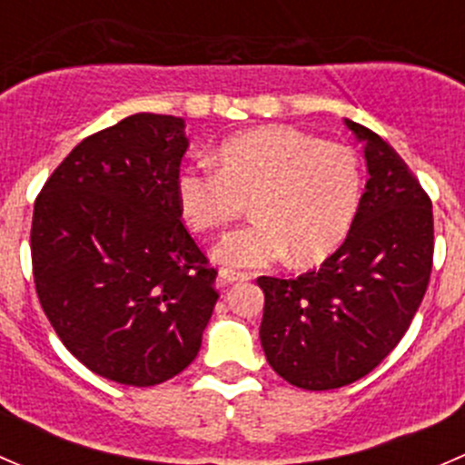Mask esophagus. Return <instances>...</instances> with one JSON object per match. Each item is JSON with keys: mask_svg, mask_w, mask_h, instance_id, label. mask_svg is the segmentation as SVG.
<instances>
[{"mask_svg": "<svg viewBox=\"0 0 465 465\" xmlns=\"http://www.w3.org/2000/svg\"><path fill=\"white\" fill-rule=\"evenodd\" d=\"M218 279H220V285H229V283H238V281H250L252 274H247V272L232 270V267H223Z\"/></svg>", "mask_w": 465, "mask_h": 465, "instance_id": "1", "label": "esophagus"}]
</instances>
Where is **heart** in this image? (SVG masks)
Segmentation results:
<instances>
[{"mask_svg": "<svg viewBox=\"0 0 465 465\" xmlns=\"http://www.w3.org/2000/svg\"><path fill=\"white\" fill-rule=\"evenodd\" d=\"M211 166L184 168L177 200L200 233L223 232L252 203L256 223L229 233L215 259L232 267H262L290 254L317 265L349 238L364 193L360 159L349 145L322 142L288 125H267L227 139Z\"/></svg>", "mask_w": 465, "mask_h": 465, "instance_id": "1", "label": "heart"}]
</instances>
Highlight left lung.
I'll return each instance as SVG.
<instances>
[{"instance_id": "obj_1", "label": "left lung", "mask_w": 465, "mask_h": 465, "mask_svg": "<svg viewBox=\"0 0 465 465\" xmlns=\"http://www.w3.org/2000/svg\"><path fill=\"white\" fill-rule=\"evenodd\" d=\"M367 191L344 245L294 279L259 276L270 367L308 391L346 387L378 367L410 328L434 259L432 200L401 154L364 125Z\"/></svg>"}]
</instances>
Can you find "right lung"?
I'll return each mask as SVG.
<instances>
[{
	"label": "right lung",
	"mask_w": 465,
	"mask_h": 465,
	"mask_svg": "<svg viewBox=\"0 0 465 465\" xmlns=\"http://www.w3.org/2000/svg\"><path fill=\"white\" fill-rule=\"evenodd\" d=\"M184 119L128 116L89 134L37 193L31 261L42 311L89 371L153 387L198 355L218 270L182 223Z\"/></svg>",
	"instance_id": "1"
}]
</instances>
